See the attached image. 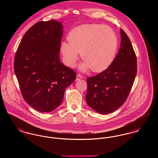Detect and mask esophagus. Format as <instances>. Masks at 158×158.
Here are the masks:
<instances>
[{
	"mask_svg": "<svg viewBox=\"0 0 158 158\" xmlns=\"http://www.w3.org/2000/svg\"><path fill=\"white\" fill-rule=\"evenodd\" d=\"M83 78V76L81 75L78 74L77 76V80H81Z\"/></svg>",
	"mask_w": 158,
	"mask_h": 158,
	"instance_id": "1",
	"label": "esophagus"
}]
</instances>
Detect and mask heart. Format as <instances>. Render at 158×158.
<instances>
[{
  "label": "heart",
  "instance_id": "b5f03b06",
  "mask_svg": "<svg viewBox=\"0 0 158 158\" xmlns=\"http://www.w3.org/2000/svg\"><path fill=\"white\" fill-rule=\"evenodd\" d=\"M69 43L63 42L60 50L64 63L75 65L81 52L84 61L80 65L82 71L91 68L95 72H102L112 63L118 41L113 29L100 24H85L73 28L69 33Z\"/></svg>",
  "mask_w": 158,
  "mask_h": 158
}]
</instances>
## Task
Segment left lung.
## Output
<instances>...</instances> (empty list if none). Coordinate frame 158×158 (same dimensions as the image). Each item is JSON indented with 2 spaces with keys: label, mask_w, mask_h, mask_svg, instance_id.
Here are the masks:
<instances>
[{
  "label": "left lung",
  "mask_w": 158,
  "mask_h": 158,
  "mask_svg": "<svg viewBox=\"0 0 158 158\" xmlns=\"http://www.w3.org/2000/svg\"><path fill=\"white\" fill-rule=\"evenodd\" d=\"M120 36V48L110 66L87 79L86 102L102 114L113 113L124 103L137 73L136 56L131 41L122 29Z\"/></svg>",
  "instance_id": "8db88e82"
}]
</instances>
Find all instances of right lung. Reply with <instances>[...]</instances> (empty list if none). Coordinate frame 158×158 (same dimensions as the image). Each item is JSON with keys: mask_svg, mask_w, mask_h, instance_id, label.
Masks as SVG:
<instances>
[{"mask_svg": "<svg viewBox=\"0 0 158 158\" xmlns=\"http://www.w3.org/2000/svg\"><path fill=\"white\" fill-rule=\"evenodd\" d=\"M63 33L60 22L36 23L23 35L15 55L14 69L23 97L40 112L57 108L76 78L75 72L60 60Z\"/></svg>", "mask_w": 158, "mask_h": 158, "instance_id": "obj_1", "label": "right lung"}]
</instances>
